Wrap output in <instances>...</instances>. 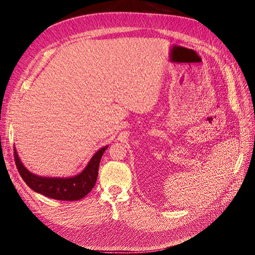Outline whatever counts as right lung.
<instances>
[{
    "mask_svg": "<svg viewBox=\"0 0 255 255\" xmlns=\"http://www.w3.org/2000/svg\"><path fill=\"white\" fill-rule=\"evenodd\" d=\"M109 145L98 150L85 169L69 178L40 177L24 167L14 148V158L21 178L32 190L58 200H78L85 197L96 184L101 157Z\"/></svg>",
    "mask_w": 255,
    "mask_h": 255,
    "instance_id": "1",
    "label": "right lung"
}]
</instances>
